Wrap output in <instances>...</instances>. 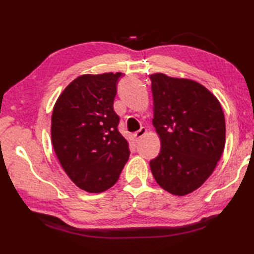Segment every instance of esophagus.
<instances>
[{"instance_id":"34e87169","label":"esophagus","mask_w":254,"mask_h":254,"mask_svg":"<svg viewBox=\"0 0 254 254\" xmlns=\"http://www.w3.org/2000/svg\"><path fill=\"white\" fill-rule=\"evenodd\" d=\"M146 128H145L144 127H142L141 128H139V130L138 131H136L135 133H134L133 134V135H134V137H135L136 139H138V138H141L142 136H144L145 135V134H146Z\"/></svg>"}]
</instances>
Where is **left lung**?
I'll list each match as a JSON object with an SVG mask.
<instances>
[{
	"label": "left lung",
	"mask_w": 254,
	"mask_h": 254,
	"mask_svg": "<svg viewBox=\"0 0 254 254\" xmlns=\"http://www.w3.org/2000/svg\"><path fill=\"white\" fill-rule=\"evenodd\" d=\"M153 126L160 153L149 161L156 182L175 195L196 190L213 174L225 147L224 112L203 85L156 73Z\"/></svg>",
	"instance_id": "1"
}]
</instances>
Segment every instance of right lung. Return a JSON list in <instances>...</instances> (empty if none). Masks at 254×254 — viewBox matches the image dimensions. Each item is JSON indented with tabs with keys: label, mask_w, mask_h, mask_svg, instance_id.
<instances>
[{
	"label": "right lung",
	"mask_w": 254,
	"mask_h": 254,
	"mask_svg": "<svg viewBox=\"0 0 254 254\" xmlns=\"http://www.w3.org/2000/svg\"><path fill=\"white\" fill-rule=\"evenodd\" d=\"M122 73L82 75L59 97L51 118V139L62 168L83 190L111 188L130 156L113 110Z\"/></svg>",
	"instance_id": "add662e5"
}]
</instances>
